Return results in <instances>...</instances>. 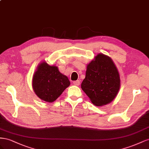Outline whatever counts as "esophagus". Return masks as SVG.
<instances>
[{
	"mask_svg": "<svg viewBox=\"0 0 149 149\" xmlns=\"http://www.w3.org/2000/svg\"><path fill=\"white\" fill-rule=\"evenodd\" d=\"M73 84L75 85V86H78L80 85V81H79V80H75V81L73 82Z\"/></svg>",
	"mask_w": 149,
	"mask_h": 149,
	"instance_id": "34e87169",
	"label": "esophagus"
}]
</instances>
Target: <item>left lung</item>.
<instances>
[{"mask_svg":"<svg viewBox=\"0 0 149 149\" xmlns=\"http://www.w3.org/2000/svg\"><path fill=\"white\" fill-rule=\"evenodd\" d=\"M120 86L119 73L107 56L99 54L87 65L81 88L93 105L103 106L111 102L117 95Z\"/></svg>","mask_w":149,"mask_h":149,"instance_id":"obj_1","label":"left lung"}]
</instances>
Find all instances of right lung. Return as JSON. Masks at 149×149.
<instances>
[{"mask_svg":"<svg viewBox=\"0 0 149 149\" xmlns=\"http://www.w3.org/2000/svg\"><path fill=\"white\" fill-rule=\"evenodd\" d=\"M69 79L61 74L58 67L45 62L38 65L32 78L33 90L38 97L47 102H53L70 86Z\"/></svg>","mask_w":149,"mask_h":149,"instance_id":"1","label":"right lung"}]
</instances>
